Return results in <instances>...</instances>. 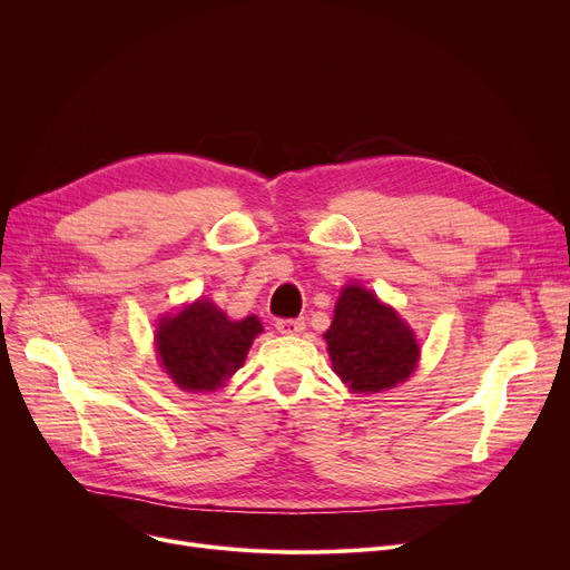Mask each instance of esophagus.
Segmentation results:
<instances>
[{
	"instance_id": "1",
	"label": "esophagus",
	"mask_w": 570,
	"mask_h": 570,
	"mask_svg": "<svg viewBox=\"0 0 570 570\" xmlns=\"http://www.w3.org/2000/svg\"><path fill=\"white\" fill-rule=\"evenodd\" d=\"M275 327L282 335H301L305 331V318H277Z\"/></svg>"
}]
</instances>
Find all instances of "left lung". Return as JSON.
Returning a JSON list of instances; mask_svg holds the SVG:
<instances>
[{
  "mask_svg": "<svg viewBox=\"0 0 570 570\" xmlns=\"http://www.w3.org/2000/svg\"><path fill=\"white\" fill-rule=\"evenodd\" d=\"M333 372L355 393H381L406 381L417 348L411 327L363 286H346L325 333Z\"/></svg>",
  "mask_w": 570,
  "mask_h": 570,
  "instance_id": "1",
  "label": "left lung"
}]
</instances>
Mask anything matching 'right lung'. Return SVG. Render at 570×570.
Instances as JSON below:
<instances>
[{"label": "right lung", "mask_w": 570, "mask_h": 570, "mask_svg": "<svg viewBox=\"0 0 570 570\" xmlns=\"http://www.w3.org/2000/svg\"><path fill=\"white\" fill-rule=\"evenodd\" d=\"M263 333L256 316L230 321L217 305L198 301L161 318L157 351L166 374L183 391H217L245 365L254 337Z\"/></svg>", "instance_id": "add662e5"}]
</instances>
